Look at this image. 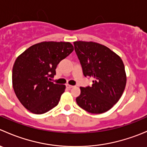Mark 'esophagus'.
Instances as JSON below:
<instances>
[{"instance_id": "1", "label": "esophagus", "mask_w": 147, "mask_h": 147, "mask_svg": "<svg viewBox=\"0 0 147 147\" xmlns=\"http://www.w3.org/2000/svg\"><path fill=\"white\" fill-rule=\"evenodd\" d=\"M67 87L68 89H70V88H72V87H73V86L72 85H70V84H67Z\"/></svg>"}]
</instances>
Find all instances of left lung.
Masks as SVG:
<instances>
[{
	"label": "left lung",
	"mask_w": 147,
	"mask_h": 147,
	"mask_svg": "<svg viewBox=\"0 0 147 147\" xmlns=\"http://www.w3.org/2000/svg\"><path fill=\"white\" fill-rule=\"evenodd\" d=\"M75 50L91 87H80L78 105L92 114L107 112L121 98L127 83L124 65L117 54L95 42L75 41Z\"/></svg>",
	"instance_id": "left-lung-1"
}]
</instances>
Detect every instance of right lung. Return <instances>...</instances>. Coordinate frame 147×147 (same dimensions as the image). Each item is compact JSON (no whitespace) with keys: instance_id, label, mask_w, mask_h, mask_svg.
I'll return each instance as SVG.
<instances>
[{"instance_id":"1","label":"right lung","mask_w":147,"mask_h":147,"mask_svg":"<svg viewBox=\"0 0 147 147\" xmlns=\"http://www.w3.org/2000/svg\"><path fill=\"white\" fill-rule=\"evenodd\" d=\"M74 50L69 42L44 41L30 46L16 58L12 82L16 97L25 108L36 115L44 114L58 105L64 84L50 78L57 65Z\"/></svg>"}]
</instances>
